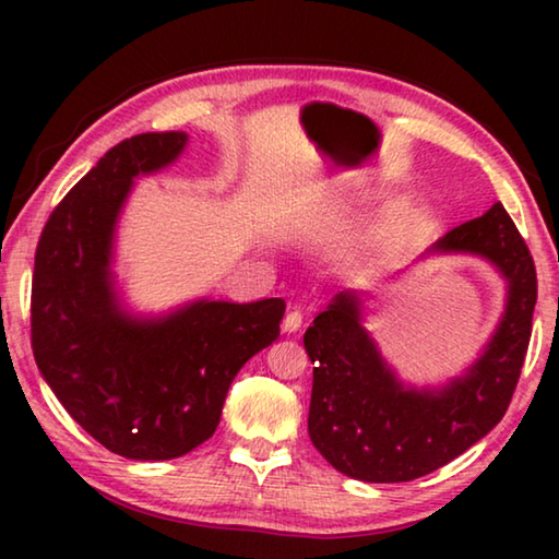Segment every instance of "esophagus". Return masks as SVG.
I'll return each mask as SVG.
<instances>
[{"mask_svg":"<svg viewBox=\"0 0 559 559\" xmlns=\"http://www.w3.org/2000/svg\"><path fill=\"white\" fill-rule=\"evenodd\" d=\"M300 325H302V313L298 308H293L290 313L283 318V330H286V333H298Z\"/></svg>","mask_w":559,"mask_h":559,"instance_id":"obj_1","label":"esophagus"}]
</instances>
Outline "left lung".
I'll return each instance as SVG.
<instances>
[{"instance_id": "left-lung-1", "label": "left lung", "mask_w": 559, "mask_h": 559, "mask_svg": "<svg viewBox=\"0 0 559 559\" xmlns=\"http://www.w3.org/2000/svg\"><path fill=\"white\" fill-rule=\"evenodd\" d=\"M429 253H476L508 281L506 313L484 355L443 386H404L362 328V300L337 293L306 330L313 362L308 433L330 466L367 484H402L461 456L503 419L523 370L537 300L535 263L506 206L451 229Z\"/></svg>"}]
</instances>
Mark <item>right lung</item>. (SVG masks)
<instances>
[{"label": "right lung", "instance_id": "1", "mask_svg": "<svg viewBox=\"0 0 559 559\" xmlns=\"http://www.w3.org/2000/svg\"><path fill=\"white\" fill-rule=\"evenodd\" d=\"M187 132L110 147L46 222L34 259L32 347L46 384L118 456H185L219 427L236 372L281 333L286 302L197 300L132 318L112 288V234L132 179L175 163Z\"/></svg>", "mask_w": 559, "mask_h": 559}]
</instances>
